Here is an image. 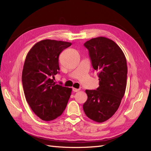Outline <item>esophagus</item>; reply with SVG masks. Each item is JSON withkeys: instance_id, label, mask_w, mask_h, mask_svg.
Segmentation results:
<instances>
[{"instance_id": "1", "label": "esophagus", "mask_w": 151, "mask_h": 151, "mask_svg": "<svg viewBox=\"0 0 151 151\" xmlns=\"http://www.w3.org/2000/svg\"><path fill=\"white\" fill-rule=\"evenodd\" d=\"M73 91H74V92H78V91H80V89H76V88H73Z\"/></svg>"}]
</instances>
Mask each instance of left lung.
I'll return each instance as SVG.
<instances>
[{
    "label": "left lung",
    "mask_w": 151,
    "mask_h": 151,
    "mask_svg": "<svg viewBox=\"0 0 151 151\" xmlns=\"http://www.w3.org/2000/svg\"><path fill=\"white\" fill-rule=\"evenodd\" d=\"M92 66L98 72L99 87L86 89L83 104L86 115L98 123L109 119L118 110L127 86V64L124 54L114 41L105 37L92 38L84 43Z\"/></svg>",
    "instance_id": "8db88e82"
}]
</instances>
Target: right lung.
<instances>
[{
	"instance_id": "add662e5",
	"label": "right lung",
	"mask_w": 151,
	"mask_h": 151,
	"mask_svg": "<svg viewBox=\"0 0 151 151\" xmlns=\"http://www.w3.org/2000/svg\"><path fill=\"white\" fill-rule=\"evenodd\" d=\"M71 43L45 40L28 52L22 73L25 98L34 114L43 121H52L62 114L72 89L56 84L60 54Z\"/></svg>"
}]
</instances>
